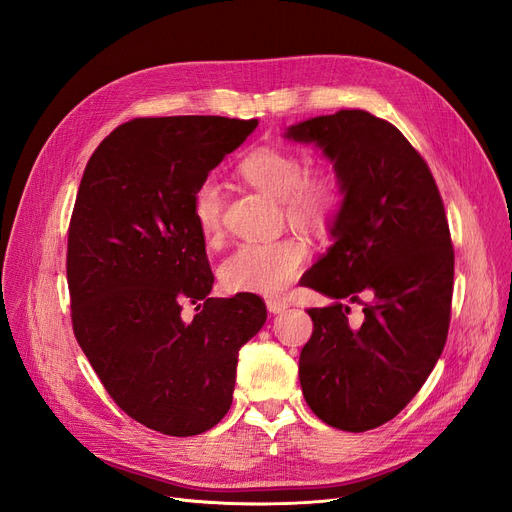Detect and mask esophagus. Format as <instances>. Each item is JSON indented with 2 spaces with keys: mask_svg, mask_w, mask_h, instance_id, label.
Returning <instances> with one entry per match:
<instances>
[{
  "mask_svg": "<svg viewBox=\"0 0 512 512\" xmlns=\"http://www.w3.org/2000/svg\"><path fill=\"white\" fill-rule=\"evenodd\" d=\"M286 307H288V301L284 299H267V309L271 314H282Z\"/></svg>",
  "mask_w": 512,
  "mask_h": 512,
  "instance_id": "34e87169",
  "label": "esophagus"
}]
</instances>
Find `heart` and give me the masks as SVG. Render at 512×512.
<instances>
[{"mask_svg":"<svg viewBox=\"0 0 512 512\" xmlns=\"http://www.w3.org/2000/svg\"><path fill=\"white\" fill-rule=\"evenodd\" d=\"M239 175L258 192L280 200L286 220L305 232L327 230L342 207L344 185L331 166L305 173L303 160L286 147H258L239 162ZM194 220L207 241L222 235V198L215 181L205 179L192 198ZM305 245L284 237L267 243H243L220 267L230 292L280 294L305 260Z\"/></svg>","mask_w":512,"mask_h":512,"instance_id":"1","label":"heart"}]
</instances>
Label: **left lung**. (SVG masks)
Returning <instances> with one entry per match:
<instances>
[{
	"label": "left lung",
	"mask_w": 512,
	"mask_h": 512,
	"mask_svg": "<svg viewBox=\"0 0 512 512\" xmlns=\"http://www.w3.org/2000/svg\"><path fill=\"white\" fill-rule=\"evenodd\" d=\"M284 136L320 147L344 185L333 245L301 280L335 299L307 312L301 389L327 425L374 429L410 404L446 344L455 254L442 198L421 153L367 111L312 117ZM344 300L364 305L361 325Z\"/></svg>",
	"instance_id": "8db88e82"
}]
</instances>
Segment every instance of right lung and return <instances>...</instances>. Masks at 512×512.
Here are the masks:
<instances>
[{"label":"right lung","mask_w":512,"mask_h":512,"mask_svg":"<svg viewBox=\"0 0 512 512\" xmlns=\"http://www.w3.org/2000/svg\"><path fill=\"white\" fill-rule=\"evenodd\" d=\"M258 119L141 117L121 123L89 158L68 230L72 327L115 404L141 425L188 438L232 404L237 356L262 329L252 292L213 299L205 237L194 220L200 183ZM204 301L192 323L180 305Z\"/></svg>","instance_id":"obj_1"}]
</instances>
